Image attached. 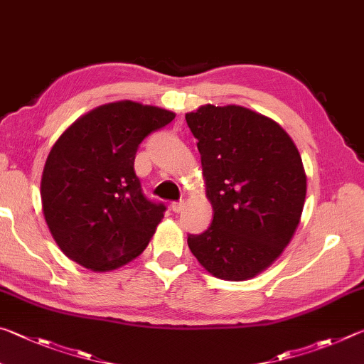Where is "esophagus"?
I'll use <instances>...</instances> for the list:
<instances>
[{
  "mask_svg": "<svg viewBox=\"0 0 364 364\" xmlns=\"http://www.w3.org/2000/svg\"><path fill=\"white\" fill-rule=\"evenodd\" d=\"M183 205H184V200H180V202H171L170 207H171V210H173L175 213H180Z\"/></svg>",
  "mask_w": 364,
  "mask_h": 364,
  "instance_id": "esophagus-1",
  "label": "esophagus"
}]
</instances>
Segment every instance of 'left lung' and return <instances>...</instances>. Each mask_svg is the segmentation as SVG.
I'll return each instance as SVG.
<instances>
[{
  "label": "left lung",
  "mask_w": 364,
  "mask_h": 364,
  "mask_svg": "<svg viewBox=\"0 0 364 364\" xmlns=\"http://www.w3.org/2000/svg\"><path fill=\"white\" fill-rule=\"evenodd\" d=\"M186 122L199 141L213 208L210 228L191 234L189 249L215 278H255L299 228L306 197L300 152L278 122L236 104H205L188 112Z\"/></svg>",
  "instance_id": "left-lung-1"
}]
</instances>
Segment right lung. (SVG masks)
Here are the masks:
<instances>
[{
    "label": "right lung",
    "instance_id": "1",
    "mask_svg": "<svg viewBox=\"0 0 364 364\" xmlns=\"http://www.w3.org/2000/svg\"><path fill=\"white\" fill-rule=\"evenodd\" d=\"M175 119L134 101L102 104L60 134L43 168L41 208L59 249L97 273L130 263L151 242L165 207L134 175L138 146Z\"/></svg>",
    "mask_w": 364,
    "mask_h": 364
}]
</instances>
